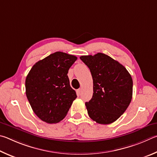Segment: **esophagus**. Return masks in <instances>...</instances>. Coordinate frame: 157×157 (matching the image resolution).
<instances>
[{
	"instance_id": "obj_1",
	"label": "esophagus",
	"mask_w": 157,
	"mask_h": 157,
	"mask_svg": "<svg viewBox=\"0 0 157 157\" xmlns=\"http://www.w3.org/2000/svg\"><path fill=\"white\" fill-rule=\"evenodd\" d=\"M76 92H77V93H78V94H81V92H82V89L81 88H79V89L77 90Z\"/></svg>"
}]
</instances>
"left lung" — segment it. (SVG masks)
Returning <instances> with one entry per match:
<instances>
[{"instance_id":"1","label":"left lung","mask_w":157,"mask_h":157,"mask_svg":"<svg viewBox=\"0 0 157 157\" xmlns=\"http://www.w3.org/2000/svg\"><path fill=\"white\" fill-rule=\"evenodd\" d=\"M93 79V95L86 106L89 117L99 124L114 122L127 109L132 98V76L122 65L103 53L81 56Z\"/></svg>"}]
</instances>
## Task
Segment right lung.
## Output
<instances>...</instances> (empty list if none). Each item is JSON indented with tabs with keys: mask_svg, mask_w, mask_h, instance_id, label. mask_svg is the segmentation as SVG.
Returning <instances> with one entry per match:
<instances>
[{
	"mask_svg": "<svg viewBox=\"0 0 157 157\" xmlns=\"http://www.w3.org/2000/svg\"><path fill=\"white\" fill-rule=\"evenodd\" d=\"M77 57L56 52L33 65L25 79L26 96L43 121L56 123L67 115L77 97L67 73Z\"/></svg>",
	"mask_w": 157,
	"mask_h": 157,
	"instance_id": "1",
	"label": "right lung"
}]
</instances>
